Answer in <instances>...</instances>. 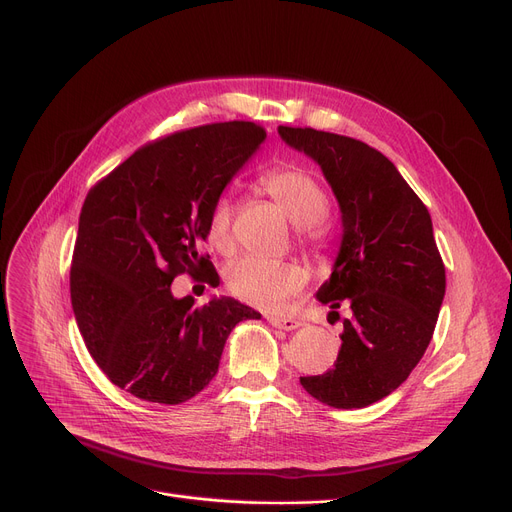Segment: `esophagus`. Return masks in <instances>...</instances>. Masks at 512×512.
<instances>
[{
  "label": "esophagus",
  "mask_w": 512,
  "mask_h": 512,
  "mask_svg": "<svg viewBox=\"0 0 512 512\" xmlns=\"http://www.w3.org/2000/svg\"><path fill=\"white\" fill-rule=\"evenodd\" d=\"M267 321H270V324H272L274 328H278V330H286V332H290V330H297V328L301 326V321L292 319V317H278V315H272V317H267Z\"/></svg>",
  "instance_id": "1"
}]
</instances>
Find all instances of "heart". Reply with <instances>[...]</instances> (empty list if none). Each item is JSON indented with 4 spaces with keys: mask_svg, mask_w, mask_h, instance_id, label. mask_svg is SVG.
Instances as JSON below:
<instances>
[{
    "mask_svg": "<svg viewBox=\"0 0 512 512\" xmlns=\"http://www.w3.org/2000/svg\"><path fill=\"white\" fill-rule=\"evenodd\" d=\"M261 188L276 201L286 218L299 226L305 245L317 247L321 242L319 222L326 218L330 207L317 178L303 168H278L261 176ZM232 213L234 203L230 197H220L209 211L207 240L220 253L232 249ZM226 282L240 301L259 309H278L305 286L307 272L292 261L247 255L228 267Z\"/></svg>",
    "mask_w": 512,
    "mask_h": 512,
    "instance_id": "1",
    "label": "heart"
}]
</instances>
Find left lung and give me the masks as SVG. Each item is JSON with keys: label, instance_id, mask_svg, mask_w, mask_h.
I'll return each mask as SVG.
<instances>
[{"label": "left lung", "instance_id": "left-lung-1", "mask_svg": "<svg viewBox=\"0 0 512 512\" xmlns=\"http://www.w3.org/2000/svg\"><path fill=\"white\" fill-rule=\"evenodd\" d=\"M282 141L324 172L342 213L332 276L317 299L348 307L334 369L301 386L334 409H363L392 394L434 336L446 270L432 218L392 161L357 139L278 126Z\"/></svg>", "mask_w": 512, "mask_h": 512}]
</instances>
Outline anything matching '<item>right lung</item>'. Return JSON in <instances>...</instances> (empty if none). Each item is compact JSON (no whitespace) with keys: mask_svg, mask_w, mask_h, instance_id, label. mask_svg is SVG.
Returning <instances> with one entry per match:
<instances>
[{"mask_svg":"<svg viewBox=\"0 0 512 512\" xmlns=\"http://www.w3.org/2000/svg\"><path fill=\"white\" fill-rule=\"evenodd\" d=\"M265 141L255 122L182 130L134 151L97 182L80 211L70 299L107 380L141 400L180 405L218 373L224 344L261 313L230 297L176 299L178 274H207L213 203ZM218 276V274H215Z\"/></svg>","mask_w":512,"mask_h":512,"instance_id":"add662e5","label":"right lung"}]
</instances>
